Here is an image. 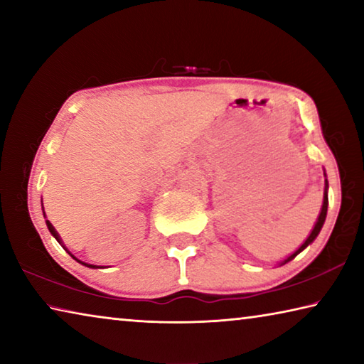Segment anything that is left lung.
Segmentation results:
<instances>
[{"label":"left lung","mask_w":364,"mask_h":364,"mask_svg":"<svg viewBox=\"0 0 364 364\" xmlns=\"http://www.w3.org/2000/svg\"><path fill=\"white\" fill-rule=\"evenodd\" d=\"M328 188H329V184H328V180H326V186H324V197H323V207H321V212H319V217H318V220H316L315 228H313L311 232H310V236L306 237V241H305L304 244H301L300 247H299L297 250H295L291 257H287L284 262H281V264H286L287 262L294 260V258L297 257L301 250L306 249L308 245H310L313 241H315L316 236H318V234H319V231H321V228H323V225H324V220H326V215H328V204H329V200H328Z\"/></svg>","instance_id":"left-lung-1"}]
</instances>
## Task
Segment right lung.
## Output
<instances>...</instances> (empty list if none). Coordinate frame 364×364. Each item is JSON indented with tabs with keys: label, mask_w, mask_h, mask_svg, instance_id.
Here are the masks:
<instances>
[{
	"label": "right lung",
	"mask_w": 364,
	"mask_h": 364,
	"mask_svg": "<svg viewBox=\"0 0 364 364\" xmlns=\"http://www.w3.org/2000/svg\"><path fill=\"white\" fill-rule=\"evenodd\" d=\"M43 213H45V212H43ZM46 225H48V230H49V232H51V234H53V236L58 239V242H59L60 245H63V239H60V236H59V234H58V231H56V230H54V226H53L51 223H49V221H48V220H46ZM63 247H64V245H63ZM64 249H65V247H64ZM65 250H67V249H65ZM67 252H69V250H67ZM69 254H70V252H69ZM70 255H72V254H70ZM72 258H75V257H73V255H72ZM75 260H77L78 263H82V264H85V267H88V268H102V267H96V264H88V263H83V262H80V260H78V258H75Z\"/></svg>",
	"instance_id": "right-lung-1"
}]
</instances>
